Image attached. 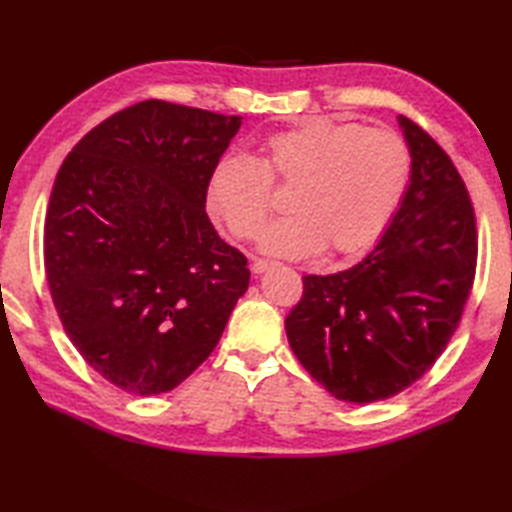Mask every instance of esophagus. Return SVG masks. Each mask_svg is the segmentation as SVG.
I'll return each mask as SVG.
<instances>
[{
    "mask_svg": "<svg viewBox=\"0 0 512 512\" xmlns=\"http://www.w3.org/2000/svg\"><path fill=\"white\" fill-rule=\"evenodd\" d=\"M270 266H273V262H268V259H255V262H253V273L255 275H262V273H266Z\"/></svg>",
    "mask_w": 512,
    "mask_h": 512,
    "instance_id": "34e87169",
    "label": "esophagus"
}]
</instances>
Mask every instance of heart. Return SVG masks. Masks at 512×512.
I'll return each instance as SVG.
<instances>
[{
  "instance_id": "obj_1",
  "label": "heart",
  "mask_w": 512,
  "mask_h": 512,
  "mask_svg": "<svg viewBox=\"0 0 512 512\" xmlns=\"http://www.w3.org/2000/svg\"><path fill=\"white\" fill-rule=\"evenodd\" d=\"M411 176V154L391 129L310 118L268 136L259 156H228L213 167L206 206L237 239H255L273 211V184H295V213L268 228L262 250L308 257L330 246L361 255L383 235Z\"/></svg>"
}]
</instances>
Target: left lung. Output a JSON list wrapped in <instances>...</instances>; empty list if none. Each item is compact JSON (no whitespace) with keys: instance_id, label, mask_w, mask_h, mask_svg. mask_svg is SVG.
<instances>
[{"instance_id":"obj_1","label":"left lung","mask_w":512,"mask_h":512,"mask_svg":"<svg viewBox=\"0 0 512 512\" xmlns=\"http://www.w3.org/2000/svg\"><path fill=\"white\" fill-rule=\"evenodd\" d=\"M409 187L369 255L334 275L303 277L286 317L292 352L345 402L398 394L427 372L471 295L477 235L469 191L444 149L407 116Z\"/></svg>"}]
</instances>
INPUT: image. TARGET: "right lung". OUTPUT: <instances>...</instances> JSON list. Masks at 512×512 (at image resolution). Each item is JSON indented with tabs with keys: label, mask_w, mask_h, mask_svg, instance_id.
Here are the masks:
<instances>
[{
	"label": "right lung",
	"mask_w": 512,
	"mask_h": 512,
	"mask_svg": "<svg viewBox=\"0 0 512 512\" xmlns=\"http://www.w3.org/2000/svg\"><path fill=\"white\" fill-rule=\"evenodd\" d=\"M242 127L143 101L85 134L54 180L43 228L50 295L79 354L129 394L178 387L250 281L206 215V184Z\"/></svg>",
	"instance_id": "right-lung-1"
}]
</instances>
